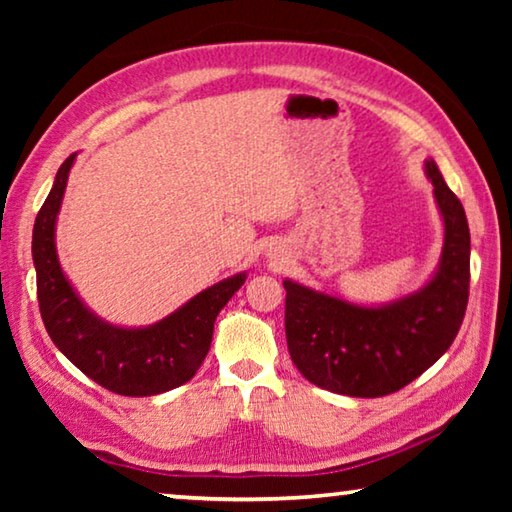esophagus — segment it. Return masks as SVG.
Returning a JSON list of instances; mask_svg holds the SVG:
<instances>
[{
  "instance_id": "1",
  "label": "esophagus",
  "mask_w": 512,
  "mask_h": 512,
  "mask_svg": "<svg viewBox=\"0 0 512 512\" xmlns=\"http://www.w3.org/2000/svg\"><path fill=\"white\" fill-rule=\"evenodd\" d=\"M268 259H271L273 264H284V262H287V257H284L282 253H277V250H271V255H268Z\"/></svg>"
}]
</instances>
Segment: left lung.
Listing matches in <instances>:
<instances>
[{"label":"left lung","instance_id":"8db88e82","mask_svg":"<svg viewBox=\"0 0 512 512\" xmlns=\"http://www.w3.org/2000/svg\"><path fill=\"white\" fill-rule=\"evenodd\" d=\"M424 173L443 219V250L420 289L361 305L284 280L289 354L318 388L350 397L400 391L443 357L461 329L470 296V228L436 160H424Z\"/></svg>","mask_w":512,"mask_h":512}]
</instances>
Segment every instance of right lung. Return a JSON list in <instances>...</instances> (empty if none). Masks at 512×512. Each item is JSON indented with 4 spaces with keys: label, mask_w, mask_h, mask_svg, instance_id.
Listing matches in <instances>:
<instances>
[{
    "label": "right lung",
    "mask_w": 512,
    "mask_h": 512,
    "mask_svg": "<svg viewBox=\"0 0 512 512\" xmlns=\"http://www.w3.org/2000/svg\"><path fill=\"white\" fill-rule=\"evenodd\" d=\"M76 153L60 164L33 225V266L45 327L56 348L99 386L126 397H151L196 375L212 343L214 320L246 282V271L196 293L153 325H112L85 305L60 266L56 223Z\"/></svg>",
    "instance_id": "obj_1"
}]
</instances>
